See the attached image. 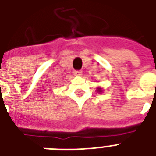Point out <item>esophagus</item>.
<instances>
[{
    "instance_id": "34e87169",
    "label": "esophagus",
    "mask_w": 156,
    "mask_h": 156,
    "mask_svg": "<svg viewBox=\"0 0 156 156\" xmlns=\"http://www.w3.org/2000/svg\"><path fill=\"white\" fill-rule=\"evenodd\" d=\"M74 74H75L76 76H81L82 75V73H83V71L82 70H75L74 72Z\"/></svg>"
}]
</instances>
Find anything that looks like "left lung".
Returning a JSON list of instances; mask_svg holds the SVG:
<instances>
[{"label":"left lung","instance_id":"8db88e82","mask_svg":"<svg viewBox=\"0 0 156 156\" xmlns=\"http://www.w3.org/2000/svg\"><path fill=\"white\" fill-rule=\"evenodd\" d=\"M97 91L99 93L100 92H102V88H100V87H98L97 88Z\"/></svg>","mask_w":156,"mask_h":156}]
</instances>
